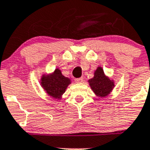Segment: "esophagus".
<instances>
[{
	"label": "esophagus",
	"instance_id": "esophagus-1",
	"mask_svg": "<svg viewBox=\"0 0 150 150\" xmlns=\"http://www.w3.org/2000/svg\"><path fill=\"white\" fill-rule=\"evenodd\" d=\"M75 81L76 82V83H83V77H79V78H76V79H75Z\"/></svg>",
	"mask_w": 150,
	"mask_h": 150
}]
</instances>
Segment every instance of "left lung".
Masks as SVG:
<instances>
[{"instance_id": "1", "label": "left lung", "mask_w": 150, "mask_h": 150, "mask_svg": "<svg viewBox=\"0 0 150 150\" xmlns=\"http://www.w3.org/2000/svg\"><path fill=\"white\" fill-rule=\"evenodd\" d=\"M88 83L95 95L101 98L107 96L115 86L114 82L106 76L104 70L100 67L97 68L94 73V77L89 79Z\"/></svg>"}]
</instances>
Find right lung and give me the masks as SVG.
<instances>
[{
	"mask_svg": "<svg viewBox=\"0 0 150 150\" xmlns=\"http://www.w3.org/2000/svg\"><path fill=\"white\" fill-rule=\"evenodd\" d=\"M40 83L46 93L53 98L59 100L65 92L66 88L71 84V81L69 78L63 76L61 70L57 68L52 74L49 75L43 74L41 77Z\"/></svg>",
	"mask_w": 150,
	"mask_h": 150,
	"instance_id": "right-lung-1",
	"label": "right lung"
}]
</instances>
